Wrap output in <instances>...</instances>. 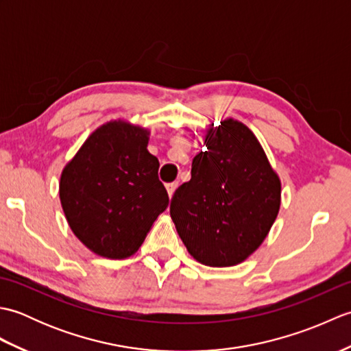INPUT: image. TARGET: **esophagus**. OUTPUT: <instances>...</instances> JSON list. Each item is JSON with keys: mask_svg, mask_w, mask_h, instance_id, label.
I'll use <instances>...</instances> for the list:
<instances>
[{"mask_svg": "<svg viewBox=\"0 0 351 351\" xmlns=\"http://www.w3.org/2000/svg\"><path fill=\"white\" fill-rule=\"evenodd\" d=\"M176 187H178V182H170V184H167V185H166V190H167V195H169V197L173 196V193H175Z\"/></svg>", "mask_w": 351, "mask_h": 351, "instance_id": "obj_1", "label": "esophagus"}]
</instances>
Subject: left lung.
Here are the masks:
<instances>
[{"mask_svg": "<svg viewBox=\"0 0 351 351\" xmlns=\"http://www.w3.org/2000/svg\"><path fill=\"white\" fill-rule=\"evenodd\" d=\"M191 180L178 187L170 217L190 255L210 267L241 264L264 243L280 208V178L247 126L210 125Z\"/></svg>", "mask_w": 351, "mask_h": 351, "instance_id": "1", "label": "left lung"}]
</instances>
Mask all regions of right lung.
Segmentation results:
<instances>
[{
  "instance_id": "obj_1",
  "label": "right lung",
  "mask_w": 351,
  "mask_h": 351,
  "mask_svg": "<svg viewBox=\"0 0 351 351\" xmlns=\"http://www.w3.org/2000/svg\"><path fill=\"white\" fill-rule=\"evenodd\" d=\"M151 131L123 119L96 128L66 164L58 195L66 220L95 255L132 256L169 196L160 162L147 151Z\"/></svg>"
}]
</instances>
